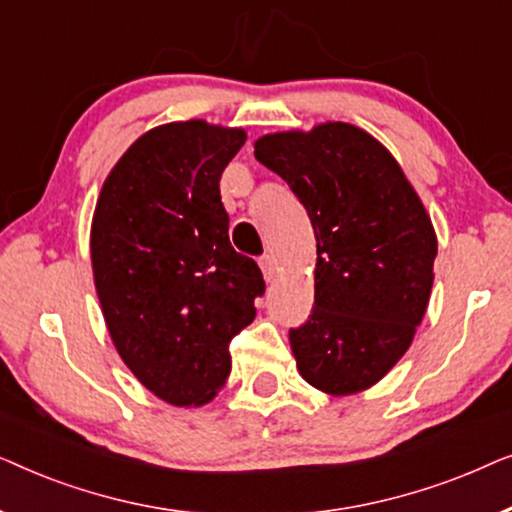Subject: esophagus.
I'll use <instances>...</instances> for the list:
<instances>
[{
    "label": "esophagus",
    "mask_w": 512,
    "mask_h": 512,
    "mask_svg": "<svg viewBox=\"0 0 512 512\" xmlns=\"http://www.w3.org/2000/svg\"><path fill=\"white\" fill-rule=\"evenodd\" d=\"M258 265H261V272H263V279L265 282H272V279L277 277V261H275V256H263L261 261H258Z\"/></svg>",
    "instance_id": "obj_1"
}]
</instances>
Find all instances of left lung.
Segmentation results:
<instances>
[{"mask_svg":"<svg viewBox=\"0 0 512 512\" xmlns=\"http://www.w3.org/2000/svg\"><path fill=\"white\" fill-rule=\"evenodd\" d=\"M254 156L291 186L317 237L312 314L289 331L298 373L331 396L366 391L408 352L429 307L431 216L391 151L359 125L270 132Z\"/></svg>","mask_w":512,"mask_h":512,"instance_id":"obj_1","label":"left lung"}]
</instances>
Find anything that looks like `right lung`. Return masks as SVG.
<instances>
[{"label": "right lung", "instance_id": "right-lung-1", "mask_svg": "<svg viewBox=\"0 0 512 512\" xmlns=\"http://www.w3.org/2000/svg\"><path fill=\"white\" fill-rule=\"evenodd\" d=\"M244 128L202 118L163 123L128 146L90 223L95 291L118 356L139 384L200 408L230 373L228 342L265 289L228 240L219 181Z\"/></svg>", "mask_w": 512, "mask_h": 512}]
</instances>
